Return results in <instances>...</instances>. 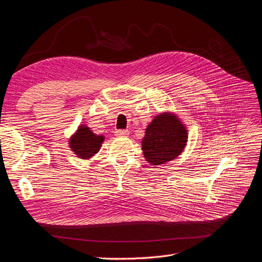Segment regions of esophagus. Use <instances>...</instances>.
<instances>
[{
	"label": "esophagus",
	"mask_w": 262,
	"mask_h": 262,
	"mask_svg": "<svg viewBox=\"0 0 262 262\" xmlns=\"http://www.w3.org/2000/svg\"><path fill=\"white\" fill-rule=\"evenodd\" d=\"M115 134H116L117 137H128L129 131L128 130H117L116 132H115Z\"/></svg>",
	"instance_id": "34e87169"
}]
</instances>
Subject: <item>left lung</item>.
<instances>
[{
  "mask_svg": "<svg viewBox=\"0 0 262 262\" xmlns=\"http://www.w3.org/2000/svg\"><path fill=\"white\" fill-rule=\"evenodd\" d=\"M188 130L173 112H162L155 116L142 139L144 158L151 165L172 161L185 149Z\"/></svg>",
  "mask_w": 262,
  "mask_h": 262,
  "instance_id": "8db88e82",
  "label": "left lung"
}]
</instances>
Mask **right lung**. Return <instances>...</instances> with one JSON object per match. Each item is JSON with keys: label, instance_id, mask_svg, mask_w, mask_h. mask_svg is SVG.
I'll return each instance as SVG.
<instances>
[{"label": "right lung", "instance_id": "add662e5", "mask_svg": "<svg viewBox=\"0 0 262 262\" xmlns=\"http://www.w3.org/2000/svg\"><path fill=\"white\" fill-rule=\"evenodd\" d=\"M104 140V135L93 133L87 124H80L69 139V146L78 158L89 160L99 152Z\"/></svg>", "mask_w": 262, "mask_h": 262}]
</instances>
